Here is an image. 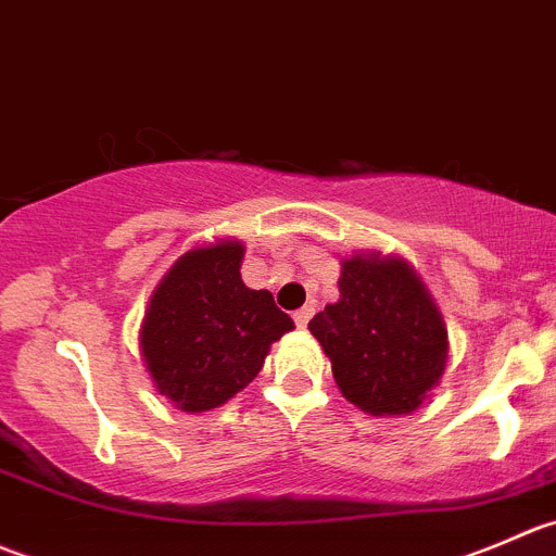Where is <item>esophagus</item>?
Masks as SVG:
<instances>
[{
	"mask_svg": "<svg viewBox=\"0 0 556 556\" xmlns=\"http://www.w3.org/2000/svg\"><path fill=\"white\" fill-rule=\"evenodd\" d=\"M313 311H316V307H313V305H305V307H300V311L294 313V321H296V327H300V329H305V327H307V321H311Z\"/></svg>",
	"mask_w": 556,
	"mask_h": 556,
	"instance_id": "obj_1",
	"label": "esophagus"
}]
</instances>
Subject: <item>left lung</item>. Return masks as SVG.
<instances>
[{
	"instance_id": "1",
	"label": "left lung",
	"mask_w": 556,
	"mask_h": 556,
	"mask_svg": "<svg viewBox=\"0 0 556 556\" xmlns=\"http://www.w3.org/2000/svg\"><path fill=\"white\" fill-rule=\"evenodd\" d=\"M338 289L340 300L307 324L332 362L338 389L365 414H414L448 359V332L432 294L408 262L378 251L343 260Z\"/></svg>"
}]
</instances>
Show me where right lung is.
I'll list each match as a JSON object with an SVG mask.
<instances>
[{"label":"right lung","mask_w":556,"mask_h":556,"mask_svg":"<svg viewBox=\"0 0 556 556\" xmlns=\"http://www.w3.org/2000/svg\"><path fill=\"white\" fill-rule=\"evenodd\" d=\"M240 240L186 251L159 280L140 351L159 394L186 414L218 408L260 376L270 345L294 329L270 291L240 278Z\"/></svg>","instance_id":"add662e5"}]
</instances>
